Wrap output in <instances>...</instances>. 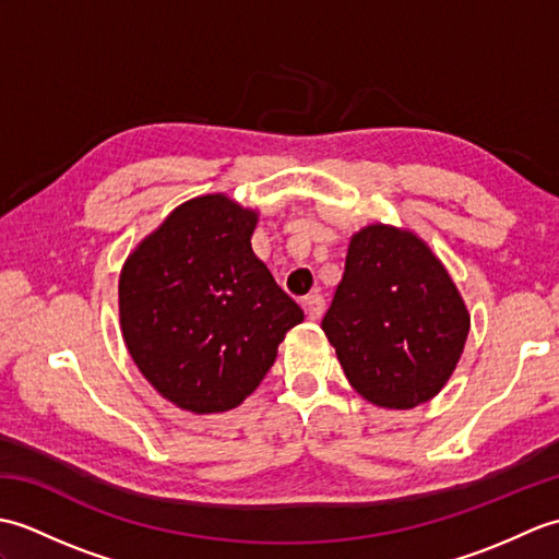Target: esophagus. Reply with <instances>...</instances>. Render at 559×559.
Here are the masks:
<instances>
[{
  "label": "esophagus",
  "mask_w": 559,
  "mask_h": 559,
  "mask_svg": "<svg viewBox=\"0 0 559 559\" xmlns=\"http://www.w3.org/2000/svg\"><path fill=\"white\" fill-rule=\"evenodd\" d=\"M305 312H307V319H312V322L322 319V314H324V298H322V295H310V298H305Z\"/></svg>",
  "instance_id": "34e87169"
}]
</instances>
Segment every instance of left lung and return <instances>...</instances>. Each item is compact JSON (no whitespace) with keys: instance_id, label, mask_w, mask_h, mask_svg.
I'll return each instance as SVG.
<instances>
[{"instance_id":"obj_1","label":"left lung","mask_w":559,"mask_h":559,"mask_svg":"<svg viewBox=\"0 0 559 559\" xmlns=\"http://www.w3.org/2000/svg\"><path fill=\"white\" fill-rule=\"evenodd\" d=\"M322 329L362 399L408 411L449 382L471 314L430 245L406 228L372 223L350 237Z\"/></svg>"}]
</instances>
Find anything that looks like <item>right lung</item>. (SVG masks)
<instances>
[{"mask_svg": "<svg viewBox=\"0 0 559 559\" xmlns=\"http://www.w3.org/2000/svg\"><path fill=\"white\" fill-rule=\"evenodd\" d=\"M259 211L204 194L170 211L127 257L120 326L151 386L177 408H237L305 314L252 252Z\"/></svg>", "mask_w": 559, "mask_h": 559, "instance_id": "add662e5", "label": "right lung"}]
</instances>
